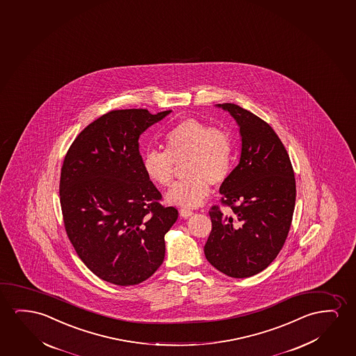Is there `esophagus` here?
Segmentation results:
<instances>
[{
	"label": "esophagus",
	"instance_id": "34e87169",
	"mask_svg": "<svg viewBox=\"0 0 356 356\" xmlns=\"http://www.w3.org/2000/svg\"><path fill=\"white\" fill-rule=\"evenodd\" d=\"M179 213H181V217H184V218H188V217H191L194 212L191 210H188V209H181L179 210Z\"/></svg>",
	"mask_w": 356,
	"mask_h": 356
}]
</instances>
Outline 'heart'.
<instances>
[{
	"mask_svg": "<svg viewBox=\"0 0 356 356\" xmlns=\"http://www.w3.org/2000/svg\"><path fill=\"white\" fill-rule=\"evenodd\" d=\"M234 144L229 131L210 127L202 120L186 118L165 136V151H147L143 168L156 186L168 188L175 181L177 165H184L188 177L167 193V201L181 207L200 206L211 191L231 173Z\"/></svg>",
	"mask_w": 356,
	"mask_h": 356,
	"instance_id": "1",
	"label": "heart"
}]
</instances>
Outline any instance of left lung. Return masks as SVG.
I'll list each match as a JSON object with an SVG mask.
<instances>
[{"mask_svg":"<svg viewBox=\"0 0 356 356\" xmlns=\"http://www.w3.org/2000/svg\"><path fill=\"white\" fill-rule=\"evenodd\" d=\"M239 125V163L222 183L225 215L211 207L212 229L205 256L215 268L246 278L268 267L280 254L291 228L296 206V178L291 159L268 123L234 104H218Z\"/></svg>","mask_w":356,"mask_h":356,"instance_id":"1","label":"left lung"}]
</instances>
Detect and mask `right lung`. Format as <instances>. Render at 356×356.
Masks as SVG:
<instances>
[{
  "label": "right lung",
  "mask_w": 356,
  "mask_h": 356,
  "mask_svg": "<svg viewBox=\"0 0 356 356\" xmlns=\"http://www.w3.org/2000/svg\"><path fill=\"white\" fill-rule=\"evenodd\" d=\"M172 111H110L75 138L60 170L65 232L86 267L115 286H134L165 259L178 218L143 168L139 138Z\"/></svg>",
  "instance_id": "obj_1"
}]
</instances>
